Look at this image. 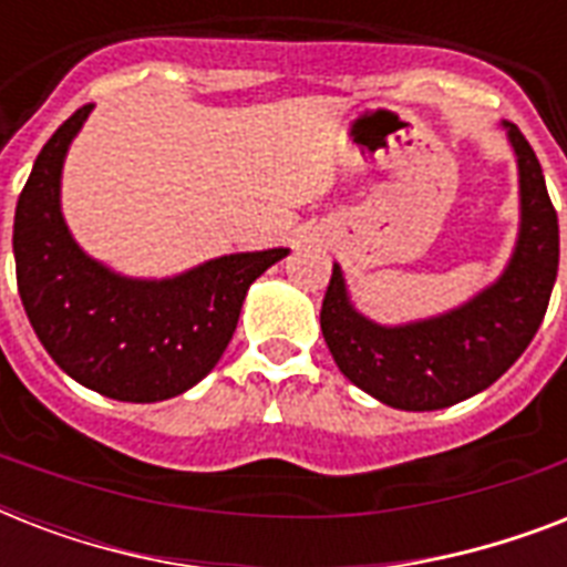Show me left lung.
<instances>
[{"label": "left lung", "instance_id": "8db88e82", "mask_svg": "<svg viewBox=\"0 0 567 567\" xmlns=\"http://www.w3.org/2000/svg\"><path fill=\"white\" fill-rule=\"evenodd\" d=\"M509 141L520 171V235L506 274L462 309L409 327H377L350 306L332 267L320 329L353 385L405 412L462 403L509 371L545 320L559 270V217L545 173L518 126Z\"/></svg>", "mask_w": 567, "mask_h": 567}]
</instances>
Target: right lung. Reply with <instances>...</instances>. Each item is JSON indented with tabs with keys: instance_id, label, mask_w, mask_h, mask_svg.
Returning a JSON list of instances; mask_svg holds the SVG:
<instances>
[{
	"instance_id": "obj_1",
	"label": "right lung",
	"mask_w": 567,
	"mask_h": 567,
	"mask_svg": "<svg viewBox=\"0 0 567 567\" xmlns=\"http://www.w3.org/2000/svg\"><path fill=\"white\" fill-rule=\"evenodd\" d=\"M91 105L40 150L13 214L22 309L64 373L123 403H155L196 385L238 327L247 288L288 249L214 258L164 282L111 274L75 247L61 217V164Z\"/></svg>"
}]
</instances>
